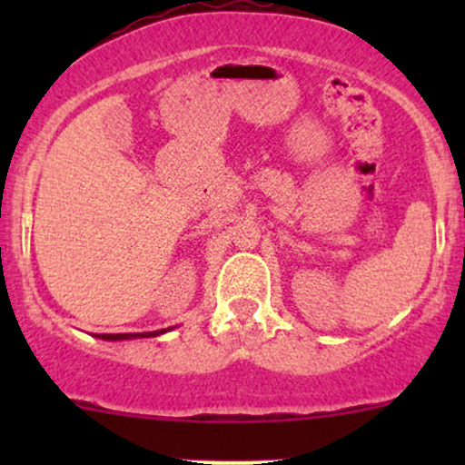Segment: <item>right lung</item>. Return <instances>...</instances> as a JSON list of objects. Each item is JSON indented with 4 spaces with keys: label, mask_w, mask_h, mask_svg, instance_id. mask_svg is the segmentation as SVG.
Instances as JSON below:
<instances>
[{
    "label": "right lung",
    "mask_w": 465,
    "mask_h": 465,
    "mask_svg": "<svg viewBox=\"0 0 465 465\" xmlns=\"http://www.w3.org/2000/svg\"><path fill=\"white\" fill-rule=\"evenodd\" d=\"M163 330H159V332H143V334H95V336H100V339H106V341H124V339H137V336H157V334H162Z\"/></svg>",
    "instance_id": "add662e5"
}]
</instances>
